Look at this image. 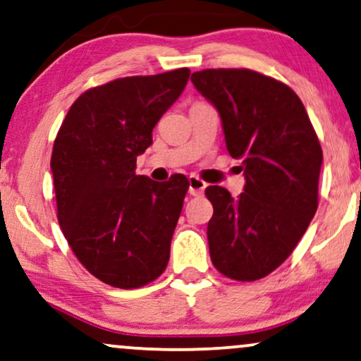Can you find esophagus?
Listing matches in <instances>:
<instances>
[{"label":"esophagus","instance_id":"esophagus-1","mask_svg":"<svg viewBox=\"0 0 361 361\" xmlns=\"http://www.w3.org/2000/svg\"><path fill=\"white\" fill-rule=\"evenodd\" d=\"M188 183H190V186H188L190 195H193V196H202V195L204 193V188H207V183H204L203 180H200L198 176L191 175V176L188 178Z\"/></svg>","mask_w":361,"mask_h":361}]
</instances>
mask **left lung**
Listing matches in <instances>:
<instances>
[{
    "mask_svg": "<svg viewBox=\"0 0 361 361\" xmlns=\"http://www.w3.org/2000/svg\"><path fill=\"white\" fill-rule=\"evenodd\" d=\"M221 118L226 149L243 161L238 198L208 186L209 257L218 271L253 281L290 257L318 207L320 141L302 99L286 85L252 70L191 75Z\"/></svg>",
    "mask_w": 361,
    "mask_h": 361,
    "instance_id": "1",
    "label": "left lung"
}]
</instances>
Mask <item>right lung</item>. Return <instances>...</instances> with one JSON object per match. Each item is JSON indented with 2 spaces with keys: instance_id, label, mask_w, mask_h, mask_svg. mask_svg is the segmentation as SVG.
I'll list each match as a JSON object with an SVG mask.
<instances>
[{
  "instance_id": "obj_1",
  "label": "right lung",
  "mask_w": 361,
  "mask_h": 361,
  "mask_svg": "<svg viewBox=\"0 0 361 361\" xmlns=\"http://www.w3.org/2000/svg\"><path fill=\"white\" fill-rule=\"evenodd\" d=\"M188 68L130 76L85 91L71 104L51 154L58 221L91 275L116 288L157 280L170 259L188 180L136 175V157L180 98Z\"/></svg>"
}]
</instances>
